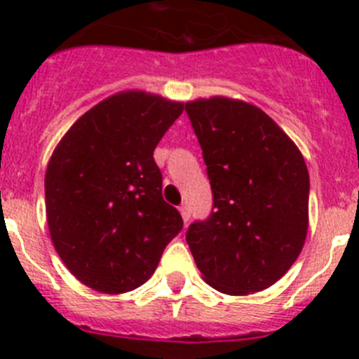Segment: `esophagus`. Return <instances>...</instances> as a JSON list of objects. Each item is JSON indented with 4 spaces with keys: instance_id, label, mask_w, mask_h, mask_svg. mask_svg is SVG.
<instances>
[{
    "instance_id": "obj_1",
    "label": "esophagus",
    "mask_w": 359,
    "mask_h": 359,
    "mask_svg": "<svg viewBox=\"0 0 359 359\" xmlns=\"http://www.w3.org/2000/svg\"><path fill=\"white\" fill-rule=\"evenodd\" d=\"M180 214H182V217H183V223H189V219H190V210H189V207H187V205H182V207H180Z\"/></svg>"
}]
</instances>
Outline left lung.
I'll return each mask as SVG.
<instances>
[{"mask_svg":"<svg viewBox=\"0 0 359 359\" xmlns=\"http://www.w3.org/2000/svg\"><path fill=\"white\" fill-rule=\"evenodd\" d=\"M212 187V212L187 230L203 278L226 294L262 291L300 255L309 172L264 111L224 97L187 102Z\"/></svg>","mask_w":359,"mask_h":359,"instance_id":"1","label":"left lung"}]
</instances>
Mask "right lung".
Listing matches in <instances>:
<instances>
[{
	"mask_svg": "<svg viewBox=\"0 0 359 359\" xmlns=\"http://www.w3.org/2000/svg\"><path fill=\"white\" fill-rule=\"evenodd\" d=\"M182 113V102L123 91L84 113L53 151L44 176L50 236L66 268L91 290L142 286L182 231L152 158Z\"/></svg>",
	"mask_w": 359,
	"mask_h": 359,
	"instance_id": "right-lung-1",
	"label": "right lung"
}]
</instances>
